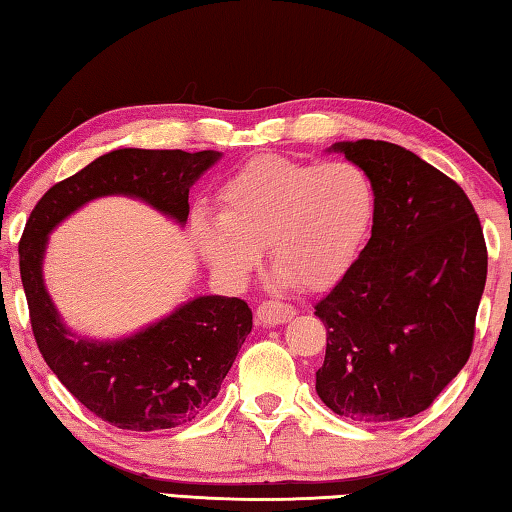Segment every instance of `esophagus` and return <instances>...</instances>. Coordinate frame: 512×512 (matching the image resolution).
<instances>
[{"mask_svg":"<svg viewBox=\"0 0 512 512\" xmlns=\"http://www.w3.org/2000/svg\"><path fill=\"white\" fill-rule=\"evenodd\" d=\"M296 316V309L291 305H284V302H275V300H268L264 305L257 307V323L264 325V327H275V325H284L289 323V320Z\"/></svg>","mask_w":512,"mask_h":512,"instance_id":"1","label":"esophagus"}]
</instances>
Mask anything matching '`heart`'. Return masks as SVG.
I'll return each instance as SVG.
<instances>
[{"instance_id":"heart-1","label":"heart","mask_w":512,"mask_h":512,"mask_svg":"<svg viewBox=\"0 0 512 512\" xmlns=\"http://www.w3.org/2000/svg\"><path fill=\"white\" fill-rule=\"evenodd\" d=\"M219 216L196 214V253L225 287H241L266 250L280 287L318 291L348 271L375 216V187L359 164L257 155L219 189Z\"/></svg>"}]
</instances>
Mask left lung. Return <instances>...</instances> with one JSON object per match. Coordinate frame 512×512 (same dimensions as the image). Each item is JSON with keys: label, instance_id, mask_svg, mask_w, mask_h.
I'll return each mask as SVG.
<instances>
[{"label": "left lung", "instance_id": "1", "mask_svg": "<svg viewBox=\"0 0 512 512\" xmlns=\"http://www.w3.org/2000/svg\"><path fill=\"white\" fill-rule=\"evenodd\" d=\"M327 151L368 173L375 216L359 259L316 305L327 327L316 393L354 422L413 418L470 359L488 275L479 216L452 178L402 146Z\"/></svg>", "mask_w": 512, "mask_h": 512}]
</instances>
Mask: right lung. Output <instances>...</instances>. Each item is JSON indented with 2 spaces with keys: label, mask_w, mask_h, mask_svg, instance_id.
Here are the masks:
<instances>
[{
  "label": "right lung",
  "mask_w": 512,
  "mask_h": 512,
  "mask_svg": "<svg viewBox=\"0 0 512 512\" xmlns=\"http://www.w3.org/2000/svg\"><path fill=\"white\" fill-rule=\"evenodd\" d=\"M216 160L219 151L115 149L51 187L24 228L20 275L42 359L85 409L112 427L160 431L192 422L219 395L253 329V311L239 298L196 296L121 339L76 334L45 287L49 235L103 196L135 198L183 228L189 189Z\"/></svg>",
  "instance_id": "add662e5"
}]
</instances>
